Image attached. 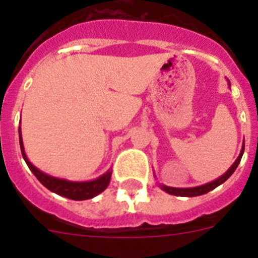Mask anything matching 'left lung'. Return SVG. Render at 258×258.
<instances>
[{
  "label": "left lung",
  "instance_id": "obj_1",
  "mask_svg": "<svg viewBox=\"0 0 258 258\" xmlns=\"http://www.w3.org/2000/svg\"><path fill=\"white\" fill-rule=\"evenodd\" d=\"M243 154H244V142H243V147H241V151H240V154H239L238 159H236V160L234 161V164H232L229 169L226 170V173H223V174L221 175V177H218L217 179H214V181H212V182H208V183H206V184H202V186H197V187H186V188L169 187V186H165V184H161V183H159V186H160V188L163 191L170 194V195H175V197L192 198V197H199V195H204V194L209 192V191H212L213 188L217 187V186L222 184L223 182L226 181L230 175L232 174V173L235 172V169L238 168L239 163H240Z\"/></svg>",
  "mask_w": 258,
  "mask_h": 258
}]
</instances>
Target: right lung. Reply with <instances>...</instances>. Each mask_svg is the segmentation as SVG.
<instances>
[{
	"mask_svg": "<svg viewBox=\"0 0 258 258\" xmlns=\"http://www.w3.org/2000/svg\"><path fill=\"white\" fill-rule=\"evenodd\" d=\"M19 143H20V150H22V155L24 161L27 163L29 169L32 173L36 175V178L44 184L47 190L51 192H55L60 197L68 198L72 200H88L92 198L97 197L101 192H103L107 188L111 179V174L112 170L109 168L104 174L99 175L97 179L93 181H84V182H75V181H68L64 178H56L52 175L46 174V173L41 172L38 168H36L27 157L26 151H24V145H23V138H22V129L19 126Z\"/></svg>",
	"mask_w": 258,
	"mask_h": 258,
	"instance_id": "obj_1",
	"label": "right lung"
}]
</instances>
